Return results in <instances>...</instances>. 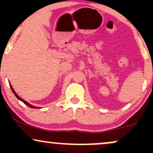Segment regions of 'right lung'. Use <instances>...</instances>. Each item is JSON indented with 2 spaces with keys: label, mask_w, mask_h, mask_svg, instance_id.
Wrapping results in <instances>:
<instances>
[{
  "label": "right lung",
  "mask_w": 153,
  "mask_h": 153,
  "mask_svg": "<svg viewBox=\"0 0 153 153\" xmlns=\"http://www.w3.org/2000/svg\"><path fill=\"white\" fill-rule=\"evenodd\" d=\"M10 88H11L12 91H13V94H14V95H15V96H16V97L17 99H18L19 100H20V101H22L23 103H25V104L26 105V106H29V107H30V108H39V107H36V106H32V105H31L30 103H28V102H26V101H24V100H23V99H22V98H20V97H19V96H18V95H17L16 93L15 92V91L13 90V87L11 86V85H10Z\"/></svg>",
  "instance_id": "add662e5"
}]
</instances>
